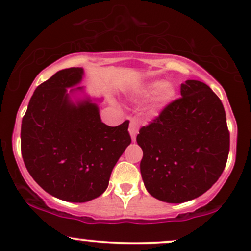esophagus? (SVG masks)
<instances>
[{
    "label": "esophagus",
    "mask_w": 251,
    "mask_h": 251,
    "mask_svg": "<svg viewBox=\"0 0 251 251\" xmlns=\"http://www.w3.org/2000/svg\"><path fill=\"white\" fill-rule=\"evenodd\" d=\"M138 129H140V125L136 120H130V125H129V134L132 138V141L136 140V136L138 134Z\"/></svg>",
    "instance_id": "34e87169"
}]
</instances>
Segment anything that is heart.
I'll return each instance as SVG.
<instances>
[{"label": "heart", "instance_id": "1", "mask_svg": "<svg viewBox=\"0 0 251 251\" xmlns=\"http://www.w3.org/2000/svg\"><path fill=\"white\" fill-rule=\"evenodd\" d=\"M146 96L156 94V103L158 105H164L169 103L175 96V89L170 83H164L162 81H154L149 83L143 90Z\"/></svg>", "mask_w": 251, "mask_h": 251}]
</instances>
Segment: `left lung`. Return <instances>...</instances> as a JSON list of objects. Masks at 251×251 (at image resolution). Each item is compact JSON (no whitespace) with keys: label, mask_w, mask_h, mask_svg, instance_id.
I'll return each instance as SVG.
<instances>
[{"label":"left lung","mask_w":251,"mask_h":251,"mask_svg":"<svg viewBox=\"0 0 251 251\" xmlns=\"http://www.w3.org/2000/svg\"><path fill=\"white\" fill-rule=\"evenodd\" d=\"M141 175L151 196L183 203L210 189L225 170L230 147L226 111L207 84L188 79L181 97L140 129Z\"/></svg>","instance_id":"obj_1"}]
</instances>
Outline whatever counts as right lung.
I'll return each instance as SVG.
<instances>
[{"label":"right lung","mask_w":251,"mask_h":251,"mask_svg":"<svg viewBox=\"0 0 251 251\" xmlns=\"http://www.w3.org/2000/svg\"><path fill=\"white\" fill-rule=\"evenodd\" d=\"M82 68L60 70L36 88L21 126L26 170L50 195L83 203L104 193L115 164L131 142L125 121L109 126L89 97L73 102Z\"/></svg>","instance_id":"obj_1"}]
</instances>
